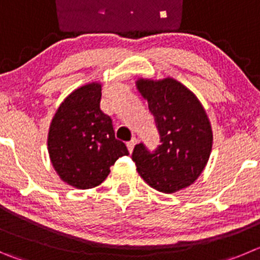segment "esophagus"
<instances>
[{"instance_id": "obj_1", "label": "esophagus", "mask_w": 260, "mask_h": 260, "mask_svg": "<svg viewBox=\"0 0 260 260\" xmlns=\"http://www.w3.org/2000/svg\"><path fill=\"white\" fill-rule=\"evenodd\" d=\"M136 144H137V140H136L135 137H133L129 142H127V147H128V150H129V152L133 151V149H135Z\"/></svg>"}]
</instances>
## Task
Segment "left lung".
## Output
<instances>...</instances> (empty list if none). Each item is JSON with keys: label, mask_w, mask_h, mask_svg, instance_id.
<instances>
[{"label": "left lung", "mask_w": 260, "mask_h": 260, "mask_svg": "<svg viewBox=\"0 0 260 260\" xmlns=\"http://www.w3.org/2000/svg\"><path fill=\"white\" fill-rule=\"evenodd\" d=\"M138 92L147 100L161 145L149 151L135 146L132 160L147 185L164 193L188 187L209 160L213 132L205 109L187 87L173 78H140Z\"/></svg>", "instance_id": "obj_1"}]
</instances>
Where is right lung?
Segmentation results:
<instances>
[{"mask_svg":"<svg viewBox=\"0 0 260 260\" xmlns=\"http://www.w3.org/2000/svg\"><path fill=\"white\" fill-rule=\"evenodd\" d=\"M101 83L92 82L73 91L55 113L48 131L51 163L60 178L79 190L105 181L120 156L128 155L115 138L111 118L100 109Z\"/></svg>","mask_w":260,"mask_h":260,"instance_id":"1","label":"right lung"}]
</instances>
